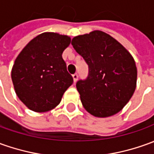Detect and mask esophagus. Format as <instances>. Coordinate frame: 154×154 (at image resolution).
Listing matches in <instances>:
<instances>
[{"instance_id":"1","label":"esophagus","mask_w":154,"mask_h":154,"mask_svg":"<svg viewBox=\"0 0 154 154\" xmlns=\"http://www.w3.org/2000/svg\"><path fill=\"white\" fill-rule=\"evenodd\" d=\"M72 77H73V81H74V82H76L77 81V78H78V75H77V73L73 74Z\"/></svg>"}]
</instances>
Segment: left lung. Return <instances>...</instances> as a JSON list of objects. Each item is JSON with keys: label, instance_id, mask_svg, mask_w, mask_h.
Masks as SVG:
<instances>
[{"label": "left lung", "instance_id": "8db88e82", "mask_svg": "<svg viewBox=\"0 0 154 154\" xmlns=\"http://www.w3.org/2000/svg\"><path fill=\"white\" fill-rule=\"evenodd\" d=\"M72 45L88 66L87 78L76 84L86 110L96 117L121 111L136 89L137 71L131 55L99 30L74 37Z\"/></svg>", "mask_w": 154, "mask_h": 154}]
</instances>
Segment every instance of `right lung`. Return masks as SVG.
I'll return each instance as SVG.
<instances>
[{
  "label": "right lung",
  "mask_w": 154,
  "mask_h": 154,
  "mask_svg": "<svg viewBox=\"0 0 154 154\" xmlns=\"http://www.w3.org/2000/svg\"><path fill=\"white\" fill-rule=\"evenodd\" d=\"M71 43L66 35L44 33L33 38L17 57L11 80L17 97L29 109L45 112L56 107L73 83L62 53Z\"/></svg>",
  "instance_id": "add662e5"
}]
</instances>
